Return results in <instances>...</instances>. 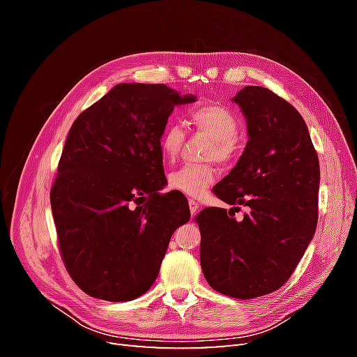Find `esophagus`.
Masks as SVG:
<instances>
[{"label":"esophagus","instance_id":"1","mask_svg":"<svg viewBox=\"0 0 357 357\" xmlns=\"http://www.w3.org/2000/svg\"><path fill=\"white\" fill-rule=\"evenodd\" d=\"M189 208H190V213H192V215H195V214L198 213L199 204H198L195 199H189Z\"/></svg>","mask_w":357,"mask_h":357}]
</instances>
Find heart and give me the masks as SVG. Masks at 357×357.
I'll list each match as a JSON object with an SVG mask.
<instances>
[{
	"mask_svg": "<svg viewBox=\"0 0 357 357\" xmlns=\"http://www.w3.org/2000/svg\"><path fill=\"white\" fill-rule=\"evenodd\" d=\"M190 125L198 132L211 138L205 156L218 162H229L236 152L235 138L238 135L240 122L228 107L202 105L192 110ZM185 142V131L180 123L168 122L159 134V152L165 162H172ZM214 168L207 164H189L176 169L169 176V188L188 197H201L214 181Z\"/></svg>",
	"mask_w": 357,
	"mask_h": 357,
	"instance_id": "1",
	"label": "heart"
}]
</instances>
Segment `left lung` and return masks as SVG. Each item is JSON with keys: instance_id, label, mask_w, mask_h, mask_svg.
<instances>
[{"instance_id": "1", "label": "left lung", "mask_w": 357, "mask_h": 357, "mask_svg": "<svg viewBox=\"0 0 357 357\" xmlns=\"http://www.w3.org/2000/svg\"><path fill=\"white\" fill-rule=\"evenodd\" d=\"M232 101L245 117L248 142L213 192L248 211L236 220L240 207H207L195 222L208 284L226 296L252 299L282 287L314 236L320 167L294 105L262 86H245Z\"/></svg>"}]
</instances>
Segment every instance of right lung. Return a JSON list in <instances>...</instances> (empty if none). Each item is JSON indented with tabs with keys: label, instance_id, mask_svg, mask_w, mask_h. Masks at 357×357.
<instances>
[{
	"label": "right lung",
	"instance_id": "add662e5",
	"mask_svg": "<svg viewBox=\"0 0 357 357\" xmlns=\"http://www.w3.org/2000/svg\"><path fill=\"white\" fill-rule=\"evenodd\" d=\"M165 84L121 83L75 119L50 190L59 252L84 294L132 301L152 287L186 197L162 193L159 134L176 105L195 102Z\"/></svg>",
	"mask_w": 357,
	"mask_h": 357
}]
</instances>
